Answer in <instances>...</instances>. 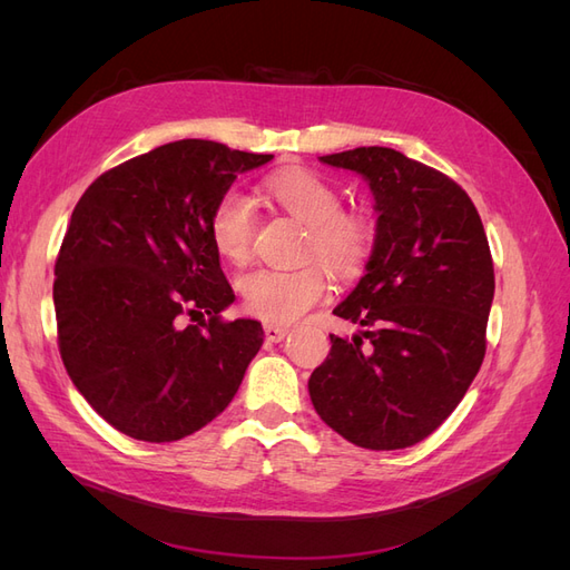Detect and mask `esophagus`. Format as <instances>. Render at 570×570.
<instances>
[{"mask_svg":"<svg viewBox=\"0 0 570 570\" xmlns=\"http://www.w3.org/2000/svg\"><path fill=\"white\" fill-rule=\"evenodd\" d=\"M264 333H266V340H268V342H283L289 331H287V327H283V325L266 323V325H264Z\"/></svg>","mask_w":570,"mask_h":570,"instance_id":"obj_1","label":"esophagus"}]
</instances>
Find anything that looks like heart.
Instances as JSON below:
<instances>
[{
    "label": "heart",
    "mask_w": 570,
    "mask_h": 570,
    "mask_svg": "<svg viewBox=\"0 0 570 570\" xmlns=\"http://www.w3.org/2000/svg\"><path fill=\"white\" fill-rule=\"evenodd\" d=\"M268 197L306 223L304 256H318L337 275H354L373 252L375 228L368 216L342 209V195L312 170H283L266 180ZM256 228V209L243 189H228L209 218L216 252L233 264L249 258ZM331 287L327 271L318 262L297 268H256L239 281L245 308L271 323H292L318 304Z\"/></svg>",
    "instance_id": "1"
}]
</instances>
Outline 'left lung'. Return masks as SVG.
Masks as SVG:
<instances>
[{
    "label": "left lung",
    "mask_w": 570,
    "mask_h": 570,
    "mask_svg": "<svg viewBox=\"0 0 570 570\" xmlns=\"http://www.w3.org/2000/svg\"><path fill=\"white\" fill-rule=\"evenodd\" d=\"M373 193L366 273L333 314L364 327L331 335L308 377L318 416L364 450L425 440L463 400L485 358L494 266L471 197L440 170L390 147L327 154Z\"/></svg>",
    "instance_id": "8db88e82"
}]
</instances>
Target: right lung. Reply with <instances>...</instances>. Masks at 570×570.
Returning <instances> with one entry per match:
<instances>
[{
  "label": "right lung",
  "mask_w": 570,
  "mask_h": 570,
  "mask_svg": "<svg viewBox=\"0 0 570 570\" xmlns=\"http://www.w3.org/2000/svg\"><path fill=\"white\" fill-rule=\"evenodd\" d=\"M271 159L168 142L101 174L76 204L55 268L59 352L78 392L124 435L197 433L262 350V323L220 318L235 292L209 218L239 174ZM185 315L200 323L183 326Z\"/></svg>",
  "instance_id": "right-lung-1"
}]
</instances>
